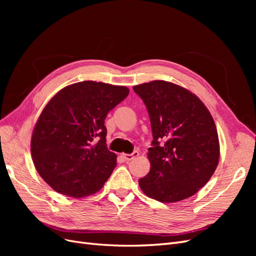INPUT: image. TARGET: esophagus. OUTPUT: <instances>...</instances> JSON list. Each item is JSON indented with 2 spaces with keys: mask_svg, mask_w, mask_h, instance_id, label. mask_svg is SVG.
<instances>
[{
  "mask_svg": "<svg viewBox=\"0 0 256 256\" xmlns=\"http://www.w3.org/2000/svg\"><path fill=\"white\" fill-rule=\"evenodd\" d=\"M138 156V150H134L132 154H122L124 159H125L126 161H130V160H132V159L136 158Z\"/></svg>",
  "mask_w": 256,
  "mask_h": 256,
  "instance_id": "esophagus-1",
  "label": "esophagus"
}]
</instances>
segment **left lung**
I'll list each match as a JSON object with an SVG mask.
<instances>
[{
    "instance_id": "1",
    "label": "left lung",
    "mask_w": 256,
    "mask_h": 256,
    "mask_svg": "<svg viewBox=\"0 0 256 256\" xmlns=\"http://www.w3.org/2000/svg\"><path fill=\"white\" fill-rule=\"evenodd\" d=\"M146 106L152 131L150 171L138 180L147 196L172 203L192 196L207 184L219 162L212 116L191 92L166 81L134 86Z\"/></svg>"
}]
</instances>
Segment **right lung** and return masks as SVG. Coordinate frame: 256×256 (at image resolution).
<instances>
[{"label":"right lung","mask_w":256,"mask_h":256,"mask_svg":"<svg viewBox=\"0 0 256 256\" xmlns=\"http://www.w3.org/2000/svg\"><path fill=\"white\" fill-rule=\"evenodd\" d=\"M129 94L126 86L83 81L60 90L44 106L30 141L34 166L52 189L83 198L102 188L116 166L104 120Z\"/></svg>","instance_id":"right-lung-1"}]
</instances>
